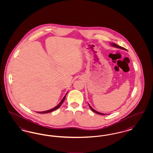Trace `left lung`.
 I'll return each mask as SVG.
<instances>
[{
    "mask_svg": "<svg viewBox=\"0 0 153 153\" xmlns=\"http://www.w3.org/2000/svg\"><path fill=\"white\" fill-rule=\"evenodd\" d=\"M110 44L112 46H114V47H115V48H119V49H124V50H126V49L125 48H124L123 47H122V46H119V45H117L116 44H114V43H110ZM89 105V108H90V109H91L93 112H95L96 114H99V115H105V114H102V113H100V112H97V111H96V110H95L94 109H93L91 107V105H89V104H88Z\"/></svg>",
    "mask_w": 153,
    "mask_h": 153,
    "instance_id": "1",
    "label": "left lung"
}]
</instances>
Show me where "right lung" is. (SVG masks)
Here are the masks:
<instances>
[{
	"instance_id": "1",
	"label": "right lung",
	"mask_w": 153,
	"mask_h": 153,
	"mask_svg": "<svg viewBox=\"0 0 153 153\" xmlns=\"http://www.w3.org/2000/svg\"><path fill=\"white\" fill-rule=\"evenodd\" d=\"M68 93V92H67ZM67 93H66V94H67ZM66 94L65 96L63 97V99H62V100L61 101V102L58 104V105H57V106H56L55 107H54V108H51V109H49V110H48V111H42V112H38V113H39V114H46V113H49V112H51L52 111H55V110H56L57 109H58V108L61 105V104L63 103V102L64 101V100L65 99L66 97Z\"/></svg>"
}]
</instances>
